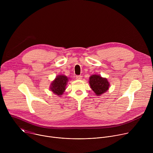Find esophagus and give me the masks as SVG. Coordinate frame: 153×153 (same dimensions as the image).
Listing matches in <instances>:
<instances>
[{"mask_svg":"<svg viewBox=\"0 0 153 153\" xmlns=\"http://www.w3.org/2000/svg\"><path fill=\"white\" fill-rule=\"evenodd\" d=\"M76 79L77 80H81L82 79V77L81 76H76Z\"/></svg>","mask_w":153,"mask_h":153,"instance_id":"obj_1","label":"esophagus"}]
</instances>
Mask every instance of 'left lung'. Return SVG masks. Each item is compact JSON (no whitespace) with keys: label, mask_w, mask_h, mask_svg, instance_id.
Segmentation results:
<instances>
[{"label":"left lung","mask_w":153,"mask_h":153,"mask_svg":"<svg viewBox=\"0 0 153 153\" xmlns=\"http://www.w3.org/2000/svg\"><path fill=\"white\" fill-rule=\"evenodd\" d=\"M89 80L91 88L97 96L106 92L109 89L110 83L106 78L102 77L100 75L93 74L90 76Z\"/></svg>","instance_id":"obj_1"}]
</instances>
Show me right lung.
I'll return each instance as SVG.
<instances>
[{
  "instance_id": "right-lung-1",
  "label": "right lung",
  "mask_w": 153,
  "mask_h": 153,
  "mask_svg": "<svg viewBox=\"0 0 153 153\" xmlns=\"http://www.w3.org/2000/svg\"><path fill=\"white\" fill-rule=\"evenodd\" d=\"M68 78L65 75H58L50 85V90L55 94L60 96L65 92Z\"/></svg>"
}]
</instances>
